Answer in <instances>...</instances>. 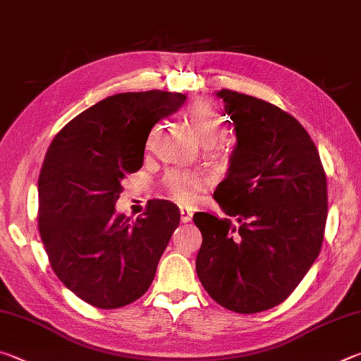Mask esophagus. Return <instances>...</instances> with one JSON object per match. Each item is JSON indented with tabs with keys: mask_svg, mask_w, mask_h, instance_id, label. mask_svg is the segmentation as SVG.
<instances>
[{
	"mask_svg": "<svg viewBox=\"0 0 361 361\" xmlns=\"http://www.w3.org/2000/svg\"><path fill=\"white\" fill-rule=\"evenodd\" d=\"M180 213H181V221L183 223H189L192 218V210L189 207H180Z\"/></svg>",
	"mask_w": 361,
	"mask_h": 361,
	"instance_id": "esophagus-1",
	"label": "esophagus"
}]
</instances>
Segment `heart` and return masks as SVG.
<instances>
[{
  "label": "heart",
  "instance_id": "b5f03b06",
  "mask_svg": "<svg viewBox=\"0 0 361 361\" xmlns=\"http://www.w3.org/2000/svg\"><path fill=\"white\" fill-rule=\"evenodd\" d=\"M188 118L191 121L195 133L205 146H213L226 132V122L221 113L213 103L207 100H195L188 108ZM223 149L219 148L215 154L219 156ZM167 189L175 200L181 204H194L205 185L202 173L192 170H172L166 175Z\"/></svg>",
  "mask_w": 361,
  "mask_h": 361
}]
</instances>
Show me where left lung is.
Instances as JSON below:
<instances>
[{
  "label": "left lung",
  "mask_w": 361,
  "mask_h": 361,
  "mask_svg": "<svg viewBox=\"0 0 361 361\" xmlns=\"http://www.w3.org/2000/svg\"><path fill=\"white\" fill-rule=\"evenodd\" d=\"M218 97L237 137L228 176L213 194L228 218L192 216L202 232L195 271L219 305L256 314L283 302L319 256L326 173L312 138L291 114L229 89Z\"/></svg>",
  "instance_id": "obj_1"
}]
</instances>
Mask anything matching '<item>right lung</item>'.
I'll list each match as a JSON object with an SVG mask.
<instances>
[{"mask_svg":"<svg viewBox=\"0 0 361 361\" xmlns=\"http://www.w3.org/2000/svg\"><path fill=\"white\" fill-rule=\"evenodd\" d=\"M186 95L148 90L106 97L73 118L42 162L38 228L49 262L66 288L99 309H118L143 296L156 276L180 210L152 199L143 215H116L121 181L143 166L157 121Z\"/></svg>","mask_w":361,"mask_h":361,"instance_id":"obj_1","label":"right lung"}]
</instances>
